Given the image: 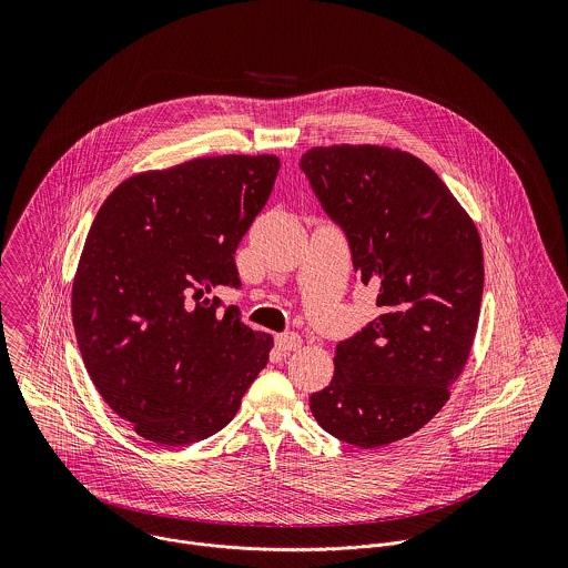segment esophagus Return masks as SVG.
Here are the masks:
<instances>
[{"mask_svg": "<svg viewBox=\"0 0 568 568\" xmlns=\"http://www.w3.org/2000/svg\"><path fill=\"white\" fill-rule=\"evenodd\" d=\"M275 345L282 352H295L297 347H302V336L295 332H284V334L275 336Z\"/></svg>", "mask_w": 568, "mask_h": 568, "instance_id": "34e87169", "label": "esophagus"}]
</instances>
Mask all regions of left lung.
Returning <instances> with one entry per match:
<instances>
[{
  "instance_id": "8db88e82",
  "label": "left lung",
  "mask_w": 568,
  "mask_h": 568,
  "mask_svg": "<svg viewBox=\"0 0 568 568\" xmlns=\"http://www.w3.org/2000/svg\"><path fill=\"white\" fill-rule=\"evenodd\" d=\"M300 168L381 308L336 345L311 410L336 439L378 448L433 419L464 372L484 297L481 239L446 183L398 149H311Z\"/></svg>"
}]
</instances>
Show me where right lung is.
Instances as JSON below:
<instances>
[{
	"label": "right lung",
	"instance_id": "add662e5",
	"mask_svg": "<svg viewBox=\"0 0 568 568\" xmlns=\"http://www.w3.org/2000/svg\"><path fill=\"white\" fill-rule=\"evenodd\" d=\"M277 170L273 155H225L142 172L91 223L72 286L82 363L149 442L219 433L266 367L271 334L214 291L241 288L234 255Z\"/></svg>",
	"mask_w": 568,
	"mask_h": 568
}]
</instances>
